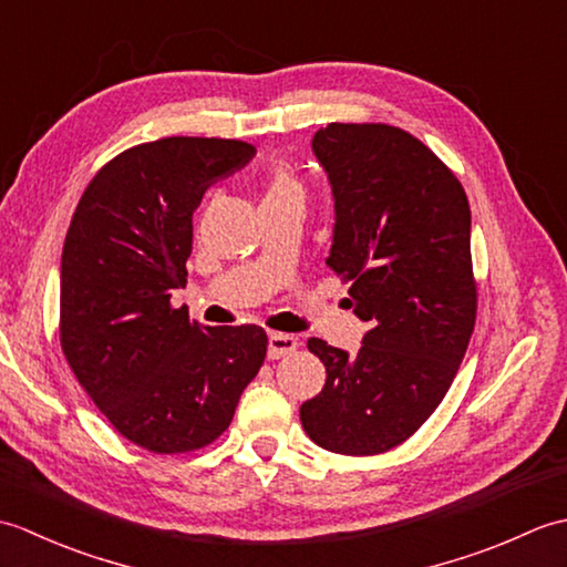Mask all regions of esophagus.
Returning a JSON list of instances; mask_svg holds the SVG:
<instances>
[{"label": "esophagus", "instance_id": "34e87169", "mask_svg": "<svg viewBox=\"0 0 567 567\" xmlns=\"http://www.w3.org/2000/svg\"><path fill=\"white\" fill-rule=\"evenodd\" d=\"M299 341L295 339L292 333H280V331H270L268 333V358L277 360V358H285L297 351Z\"/></svg>", "mask_w": 567, "mask_h": 567}]
</instances>
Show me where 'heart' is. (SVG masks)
<instances>
[{
  "label": "heart",
  "instance_id": "heart-1",
  "mask_svg": "<svg viewBox=\"0 0 567 567\" xmlns=\"http://www.w3.org/2000/svg\"><path fill=\"white\" fill-rule=\"evenodd\" d=\"M275 197H302V187H299L297 177L290 171H285V167H275L268 179H265L262 199Z\"/></svg>",
  "mask_w": 567,
  "mask_h": 567
}]
</instances>
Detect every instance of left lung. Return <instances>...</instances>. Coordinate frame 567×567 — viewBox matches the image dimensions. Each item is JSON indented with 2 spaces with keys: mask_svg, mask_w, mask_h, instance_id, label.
I'll use <instances>...</instances> for the list:
<instances>
[{
  "mask_svg": "<svg viewBox=\"0 0 567 567\" xmlns=\"http://www.w3.org/2000/svg\"><path fill=\"white\" fill-rule=\"evenodd\" d=\"M311 151L333 192L327 265L368 321L355 355L307 346L327 384L299 409L307 436L343 455L404 443L449 392L475 329L477 287L463 185L436 153L388 124H329Z\"/></svg>",
  "mask_w": 567,
  "mask_h": 567,
  "instance_id": "left-lung-1",
  "label": "left lung"
}]
</instances>
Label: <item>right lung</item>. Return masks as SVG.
Instances as JSON below:
<instances>
[{
    "mask_svg": "<svg viewBox=\"0 0 567 567\" xmlns=\"http://www.w3.org/2000/svg\"><path fill=\"white\" fill-rule=\"evenodd\" d=\"M256 148L171 136L118 153L82 192L60 260V346L110 424L151 453L228 429L268 351L260 327H199L171 305L187 282L192 214Z\"/></svg>",
    "mask_w": 567,
    "mask_h": 567,
    "instance_id": "right-lung-1",
    "label": "right lung"
}]
</instances>
